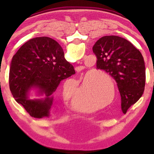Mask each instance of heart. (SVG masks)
I'll use <instances>...</instances> for the list:
<instances>
[{
    "mask_svg": "<svg viewBox=\"0 0 154 154\" xmlns=\"http://www.w3.org/2000/svg\"><path fill=\"white\" fill-rule=\"evenodd\" d=\"M75 58L81 59L83 56V53L80 49H76L75 50ZM109 79L113 83V80L111 77H109ZM109 81L105 80L104 78L100 77L96 75L95 72H91L88 73L84 78L83 82V86H85L88 84L91 87L90 92V100L85 98L82 93L77 94V95L73 96L69 100V105L75 111L80 112H88L92 111L96 106L95 104L99 106L105 105V104L111 103L113 100L115 96L111 97V92L109 90ZM73 87H76V82L72 81ZM70 82H68V84H65L64 87V94L66 97H69ZM109 102H108V101Z\"/></svg>",
    "mask_w": 154,
    "mask_h": 154,
    "instance_id": "b5f03b06",
    "label": "heart"
}]
</instances>
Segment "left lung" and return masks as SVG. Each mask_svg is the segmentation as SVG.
I'll return each instance as SVG.
<instances>
[{
	"label": "left lung",
	"instance_id": "8db88e82",
	"mask_svg": "<svg viewBox=\"0 0 154 154\" xmlns=\"http://www.w3.org/2000/svg\"><path fill=\"white\" fill-rule=\"evenodd\" d=\"M93 52L96 69L107 72L118 85L124 113L141 97L145 90V66L139 49L118 36H105L96 41Z\"/></svg>",
	"mask_w": 154,
	"mask_h": 154
}]
</instances>
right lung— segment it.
I'll return each instance as SVG.
<instances>
[{
  "instance_id": "1",
  "label": "right lung",
  "mask_w": 154,
  "mask_h": 154,
  "mask_svg": "<svg viewBox=\"0 0 154 154\" xmlns=\"http://www.w3.org/2000/svg\"><path fill=\"white\" fill-rule=\"evenodd\" d=\"M75 73L74 67L64 58L62 47L53 38L42 36L28 41L13 57L9 70V88L17 103L30 116H49L52 94L62 80ZM32 88L45 94L44 99H29Z\"/></svg>"
}]
</instances>
